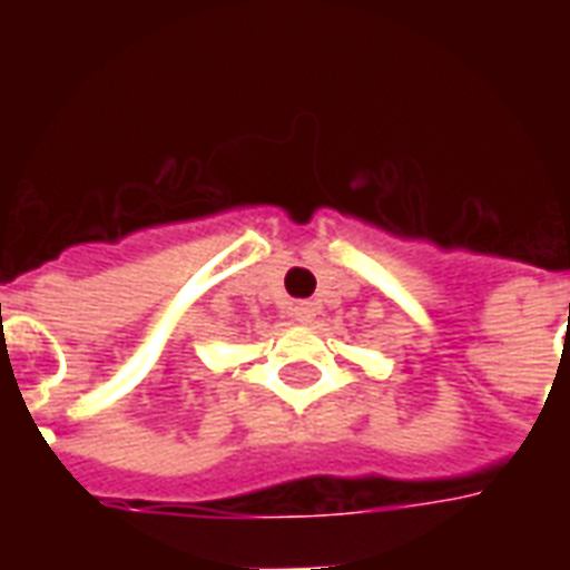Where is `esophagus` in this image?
<instances>
[{
	"instance_id": "1",
	"label": "esophagus",
	"mask_w": 570,
	"mask_h": 570,
	"mask_svg": "<svg viewBox=\"0 0 570 570\" xmlns=\"http://www.w3.org/2000/svg\"><path fill=\"white\" fill-rule=\"evenodd\" d=\"M293 320L302 322V325H311V322L316 320V304H313V302L295 304V307H293Z\"/></svg>"
}]
</instances>
